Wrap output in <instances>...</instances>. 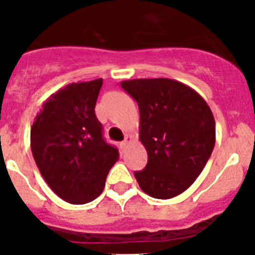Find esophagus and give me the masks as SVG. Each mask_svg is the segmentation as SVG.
Masks as SVG:
<instances>
[{"instance_id": "34e87169", "label": "esophagus", "mask_w": 255, "mask_h": 255, "mask_svg": "<svg viewBox=\"0 0 255 255\" xmlns=\"http://www.w3.org/2000/svg\"><path fill=\"white\" fill-rule=\"evenodd\" d=\"M133 142V138L130 137V135H126V138H125V140H123L122 143H121V149H122L123 151L126 150V149L128 148V145H129L130 143Z\"/></svg>"}]
</instances>
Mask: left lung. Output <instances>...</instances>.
Instances as JSON below:
<instances>
[{
  "label": "left lung",
  "instance_id": "1",
  "mask_svg": "<svg viewBox=\"0 0 255 255\" xmlns=\"http://www.w3.org/2000/svg\"><path fill=\"white\" fill-rule=\"evenodd\" d=\"M139 107V139L148 154L134 171L140 189L168 200L189 189L201 174L216 142L212 111L195 90L171 79L121 82Z\"/></svg>",
  "mask_w": 255,
  "mask_h": 255
}]
</instances>
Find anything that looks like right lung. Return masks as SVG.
I'll return each mask as SVG.
<instances>
[{
  "instance_id": "obj_1",
  "label": "right lung",
  "mask_w": 255,
  "mask_h": 255,
  "mask_svg": "<svg viewBox=\"0 0 255 255\" xmlns=\"http://www.w3.org/2000/svg\"><path fill=\"white\" fill-rule=\"evenodd\" d=\"M102 79L73 82L50 95L30 128L33 158L51 190L73 205L91 202L104 191L118 160L105 142L95 115Z\"/></svg>"
}]
</instances>
